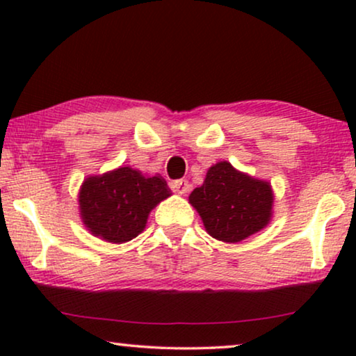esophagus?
Here are the masks:
<instances>
[{
    "label": "esophagus",
    "mask_w": 356,
    "mask_h": 356,
    "mask_svg": "<svg viewBox=\"0 0 356 356\" xmlns=\"http://www.w3.org/2000/svg\"><path fill=\"white\" fill-rule=\"evenodd\" d=\"M189 188H191V184H189L186 179H177V181L172 183L173 191L181 194V196H184V194L189 191Z\"/></svg>",
    "instance_id": "obj_1"
}]
</instances>
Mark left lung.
I'll use <instances>...</instances> for the list:
<instances>
[{"label": "left lung", "instance_id": "1", "mask_svg": "<svg viewBox=\"0 0 356 356\" xmlns=\"http://www.w3.org/2000/svg\"><path fill=\"white\" fill-rule=\"evenodd\" d=\"M189 204L201 216L209 235L238 243L270 222L274 193L267 181L238 172L230 162H218L207 170L202 186L189 194Z\"/></svg>", "mask_w": 356, "mask_h": 356}]
</instances>
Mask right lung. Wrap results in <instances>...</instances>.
I'll return each mask as SVG.
<instances>
[{
	"label": "right lung",
	"mask_w": 356,
	"mask_h": 356,
	"mask_svg": "<svg viewBox=\"0 0 356 356\" xmlns=\"http://www.w3.org/2000/svg\"><path fill=\"white\" fill-rule=\"evenodd\" d=\"M168 196L172 191L162 177H144L139 170L120 167L86 178L79 212L92 235L120 245L138 236L150 211Z\"/></svg>",
	"instance_id": "right-lung-1"
}]
</instances>
